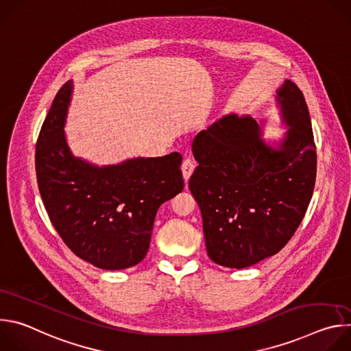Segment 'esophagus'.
Masks as SVG:
<instances>
[{
  "instance_id": "obj_1",
  "label": "esophagus",
  "mask_w": 351,
  "mask_h": 351,
  "mask_svg": "<svg viewBox=\"0 0 351 351\" xmlns=\"http://www.w3.org/2000/svg\"><path fill=\"white\" fill-rule=\"evenodd\" d=\"M194 168H195V162H194L193 160L187 158V160L183 161V164H182V173H183V179H184L186 182L190 179V176H191Z\"/></svg>"
}]
</instances>
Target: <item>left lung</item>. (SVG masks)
<instances>
[{
	"label": "left lung",
	"mask_w": 351,
	"mask_h": 351,
	"mask_svg": "<svg viewBox=\"0 0 351 351\" xmlns=\"http://www.w3.org/2000/svg\"><path fill=\"white\" fill-rule=\"evenodd\" d=\"M280 126L226 114L193 140L198 162L189 189L202 210L208 257L241 269L275 256L291 239L311 202L317 152L304 95L291 80L276 88Z\"/></svg>",
	"instance_id": "obj_1"
}]
</instances>
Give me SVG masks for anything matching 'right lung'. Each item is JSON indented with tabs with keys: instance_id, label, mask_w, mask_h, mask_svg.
<instances>
[{
	"instance_id": "obj_1",
	"label": "right lung",
	"mask_w": 351,
	"mask_h": 351,
	"mask_svg": "<svg viewBox=\"0 0 351 351\" xmlns=\"http://www.w3.org/2000/svg\"><path fill=\"white\" fill-rule=\"evenodd\" d=\"M73 80L56 95L36 145L44 207L65 244L99 269L137 265L147 254L157 211L183 190L182 156L134 157L95 165L76 157L65 125Z\"/></svg>"
}]
</instances>
